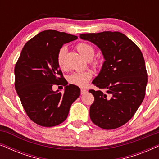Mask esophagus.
I'll return each mask as SVG.
<instances>
[{
  "instance_id": "esophagus-1",
  "label": "esophagus",
  "mask_w": 159,
  "mask_h": 159,
  "mask_svg": "<svg viewBox=\"0 0 159 159\" xmlns=\"http://www.w3.org/2000/svg\"><path fill=\"white\" fill-rule=\"evenodd\" d=\"M87 92V90L84 88H82L81 90H80V93H81V94H84V93H85Z\"/></svg>"
}]
</instances>
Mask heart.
<instances>
[{
  "instance_id": "heart-1",
  "label": "heart",
  "mask_w": 159,
  "mask_h": 159,
  "mask_svg": "<svg viewBox=\"0 0 159 159\" xmlns=\"http://www.w3.org/2000/svg\"><path fill=\"white\" fill-rule=\"evenodd\" d=\"M77 51L86 59H90L95 54V49L92 45L87 43H80L77 45ZM66 52V47H62L58 52L57 64L61 69L64 66V58ZM98 61H94L96 65ZM93 77V72L90 70L75 71L69 77V81L70 83L79 87H84Z\"/></svg>"
}]
</instances>
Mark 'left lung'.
<instances>
[{
    "label": "left lung",
    "mask_w": 159,
    "mask_h": 159,
    "mask_svg": "<svg viewBox=\"0 0 159 159\" xmlns=\"http://www.w3.org/2000/svg\"><path fill=\"white\" fill-rule=\"evenodd\" d=\"M80 37L96 45L105 59L92 83L106 93L89 90L95 98L90 117L101 128L116 129L130 120L145 98L148 75L143 53L119 32L81 34Z\"/></svg>",
    "instance_id": "1"
}]
</instances>
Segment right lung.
Returning <instances> with one entry per match:
<instances>
[{
    "mask_svg": "<svg viewBox=\"0 0 159 159\" xmlns=\"http://www.w3.org/2000/svg\"><path fill=\"white\" fill-rule=\"evenodd\" d=\"M77 39L53 30L41 32L25 45L15 66V89L24 109L32 121L43 127L66 120L71 104L80 95L79 87L66 85L57 64L63 45ZM53 84H63L65 92L53 91Z\"/></svg>",
    "mask_w": 159,
    "mask_h": 159,
    "instance_id": "1",
    "label": "right lung"
}]
</instances>
